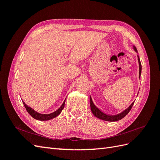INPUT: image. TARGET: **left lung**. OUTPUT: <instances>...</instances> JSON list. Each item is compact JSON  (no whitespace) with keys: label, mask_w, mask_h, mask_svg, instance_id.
Wrapping results in <instances>:
<instances>
[{"label":"left lung","mask_w":160,"mask_h":160,"mask_svg":"<svg viewBox=\"0 0 160 160\" xmlns=\"http://www.w3.org/2000/svg\"><path fill=\"white\" fill-rule=\"evenodd\" d=\"M133 49L135 52L138 53L137 49L135 46H133ZM138 62H139V77L140 78V77H141V73H142V65H141V62H140V59H139V57L138 55ZM133 103H134V102H133L129 106V108H128L122 111V113H120L117 115H107V114L104 113L100 109H99L98 108H97L96 106L94 105L93 101H92V99L90 96V106H91V112L93 113V114L95 116L96 118H98L100 119H102L103 121H107V122H117V121H119V120H121L122 119H123L129 112L131 109H132V108L133 107Z\"/></svg>","instance_id":"8db88e82"}]
</instances>
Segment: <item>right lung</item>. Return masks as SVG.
Masks as SVG:
<instances>
[{
	"label": "right lung",
	"mask_w": 160,
	"mask_h": 160,
	"mask_svg": "<svg viewBox=\"0 0 160 160\" xmlns=\"http://www.w3.org/2000/svg\"><path fill=\"white\" fill-rule=\"evenodd\" d=\"M22 103H23L24 105H25V108L27 111V112L29 113L30 115H31L34 119H35L37 120H40V121H47V120H50V119H52L53 118L57 117V116L61 113L62 110L63 109V108L65 107V101H63V103H62V104L61 105V106L59 109H58L57 111H54L53 113H49V114H41V113H38V112H37L36 111H35L33 109H32L31 108L28 107V106L27 105L26 103L24 102L23 101H22Z\"/></svg>",
	"instance_id": "right-lung-1"
}]
</instances>
